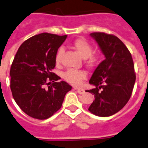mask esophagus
Here are the masks:
<instances>
[{
    "instance_id": "obj_1",
    "label": "esophagus",
    "mask_w": 148,
    "mask_h": 148,
    "mask_svg": "<svg viewBox=\"0 0 148 148\" xmlns=\"http://www.w3.org/2000/svg\"><path fill=\"white\" fill-rule=\"evenodd\" d=\"M74 90H76L78 94L79 95H83V94L85 93V90L84 89H82V88H74Z\"/></svg>"
}]
</instances>
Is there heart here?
<instances>
[{"label":"heart","instance_id":"1","mask_svg":"<svg viewBox=\"0 0 148 148\" xmlns=\"http://www.w3.org/2000/svg\"><path fill=\"white\" fill-rule=\"evenodd\" d=\"M73 46L78 52L82 58L85 59V62L87 66L92 68L98 64L99 56L97 55H92V45L83 38H79L74 41ZM64 53L63 47H60L56 54V62L59 63L61 60V57ZM86 73L83 70L77 69H68L63 73L62 77L65 81L71 83L73 86H79L82 81L86 78Z\"/></svg>","mask_w":148,"mask_h":148}]
</instances>
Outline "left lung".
I'll return each mask as SVG.
<instances>
[{
    "mask_svg": "<svg viewBox=\"0 0 148 148\" xmlns=\"http://www.w3.org/2000/svg\"><path fill=\"white\" fill-rule=\"evenodd\" d=\"M90 36L96 41L105 60L89 80L95 88L86 91L95 95L88 110L97 116L108 117L120 111L130 98L136 82L134 64L127 47L117 36L104 33H92Z\"/></svg>",
    "mask_w": 148,
    "mask_h": 148,
    "instance_id": "1",
    "label": "left lung"
}]
</instances>
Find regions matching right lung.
<instances>
[{
	"label": "right lung",
	"mask_w": 148,
	"mask_h": 148,
	"mask_svg": "<svg viewBox=\"0 0 148 148\" xmlns=\"http://www.w3.org/2000/svg\"><path fill=\"white\" fill-rule=\"evenodd\" d=\"M66 38L40 33L23 42L15 54L10 71L12 97L21 110L33 119L52 116L72 88L65 81L56 82L60 77L51 72L58 48Z\"/></svg>",
	"instance_id": "obj_1"
}]
</instances>
